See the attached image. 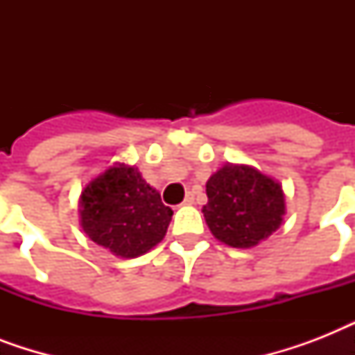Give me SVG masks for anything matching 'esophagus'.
<instances>
[{"label":"esophagus","mask_w":355,"mask_h":355,"mask_svg":"<svg viewBox=\"0 0 355 355\" xmlns=\"http://www.w3.org/2000/svg\"><path fill=\"white\" fill-rule=\"evenodd\" d=\"M193 202H195V191H188L186 197H184L182 205H193Z\"/></svg>","instance_id":"1"}]
</instances>
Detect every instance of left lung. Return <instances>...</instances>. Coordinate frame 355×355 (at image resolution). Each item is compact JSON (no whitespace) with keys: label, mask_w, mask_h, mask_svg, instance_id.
I'll use <instances>...</instances> for the list:
<instances>
[{"label":"left lung","mask_w":355,"mask_h":355,"mask_svg":"<svg viewBox=\"0 0 355 355\" xmlns=\"http://www.w3.org/2000/svg\"><path fill=\"white\" fill-rule=\"evenodd\" d=\"M206 225L216 239L252 248L280 228L286 216L282 184L247 164H225L206 182Z\"/></svg>","instance_id":"8db88e82"}]
</instances>
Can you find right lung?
Returning <instances> with one entry per match:
<instances>
[{
    "label": "right lung",
    "mask_w": 355,
    "mask_h": 355,
    "mask_svg": "<svg viewBox=\"0 0 355 355\" xmlns=\"http://www.w3.org/2000/svg\"><path fill=\"white\" fill-rule=\"evenodd\" d=\"M80 227L118 258H138L164 239L173 210L136 166L116 162L86 184L79 199Z\"/></svg>",
    "instance_id": "1"
}]
</instances>
